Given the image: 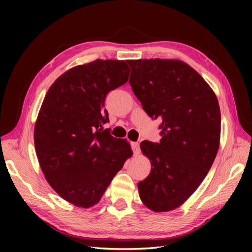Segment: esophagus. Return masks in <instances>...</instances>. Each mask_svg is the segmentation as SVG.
Segmentation results:
<instances>
[{
	"label": "esophagus",
	"instance_id": "esophagus-1",
	"mask_svg": "<svg viewBox=\"0 0 252 252\" xmlns=\"http://www.w3.org/2000/svg\"><path fill=\"white\" fill-rule=\"evenodd\" d=\"M130 140H133V137H132V136H130Z\"/></svg>",
	"mask_w": 252,
	"mask_h": 252
}]
</instances>
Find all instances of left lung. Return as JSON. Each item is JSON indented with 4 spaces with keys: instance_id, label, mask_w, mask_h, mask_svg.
<instances>
[{
    "instance_id": "1",
    "label": "left lung",
    "mask_w": 252,
    "mask_h": 252,
    "mask_svg": "<svg viewBox=\"0 0 252 252\" xmlns=\"http://www.w3.org/2000/svg\"><path fill=\"white\" fill-rule=\"evenodd\" d=\"M116 63L97 60L63 73L47 91L35 122L34 146L45 179L77 207L96 205L132 156L126 140L105 126L106 95L130 74Z\"/></svg>"
}]
</instances>
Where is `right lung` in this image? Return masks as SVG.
Instances as JSON below:
<instances>
[{
    "label": "right lung",
    "instance_id": "obj_1",
    "mask_svg": "<svg viewBox=\"0 0 252 252\" xmlns=\"http://www.w3.org/2000/svg\"><path fill=\"white\" fill-rule=\"evenodd\" d=\"M130 81L160 138L148 152L151 173L138 182L141 200L155 212L180 207L208 174L220 145L221 114L213 91L185 63L149 60Z\"/></svg>",
    "mask_w": 252,
    "mask_h": 252
}]
</instances>
